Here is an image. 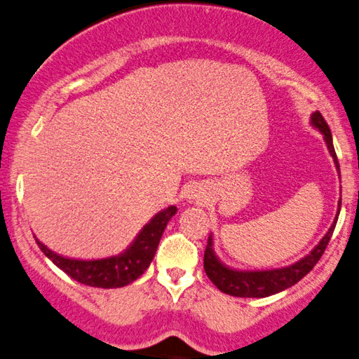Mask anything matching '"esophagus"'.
<instances>
[{"mask_svg": "<svg viewBox=\"0 0 359 359\" xmlns=\"http://www.w3.org/2000/svg\"><path fill=\"white\" fill-rule=\"evenodd\" d=\"M188 201L189 203H195V205H203L206 201V195L203 191V188H191L188 195Z\"/></svg>", "mask_w": 359, "mask_h": 359, "instance_id": "obj_1", "label": "esophagus"}]
</instances>
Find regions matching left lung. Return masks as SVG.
<instances>
[{
    "label": "left lung",
    "instance_id": "obj_1",
    "mask_svg": "<svg viewBox=\"0 0 359 359\" xmlns=\"http://www.w3.org/2000/svg\"><path fill=\"white\" fill-rule=\"evenodd\" d=\"M311 126L316 130L323 134L324 142H326L327 151H330L332 161H334L336 170L339 171V163L336 158L334 146H332V136L330 126L326 124L321 112L316 111L311 114ZM341 176V175H339ZM341 212V200L338 201V212H336L334 220H332L330 230L326 235L319 240L309 254L302 257L297 262L285 265L279 269H264V271H243V269H235L222 262L220 257L215 252V238L213 233H210L208 245L205 250V272L208 279L217 285L222 292L230 294L235 297H269L273 294H279L282 290L292 287L297 284L302 277L307 276L314 269V265L319 262L321 255L326 250L327 243H330L332 231H334L336 223H338V215Z\"/></svg>",
    "mask_w": 359,
    "mask_h": 359
}]
</instances>
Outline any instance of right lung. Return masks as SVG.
Returning a JSON list of instances; mask_svg holds the SVG:
<instances>
[{"mask_svg":"<svg viewBox=\"0 0 359 359\" xmlns=\"http://www.w3.org/2000/svg\"><path fill=\"white\" fill-rule=\"evenodd\" d=\"M176 212L178 208L172 205L163 208L139 230V233L124 250L116 255L104 257V259H72V257L57 254L43 242H40L35 235L33 237L40 250L74 280L90 285V287L117 289L136 280L149 267L158 250L163 231Z\"/></svg>","mask_w":359,"mask_h":359,"instance_id":"obj_1","label":"right lung"}]
</instances>
